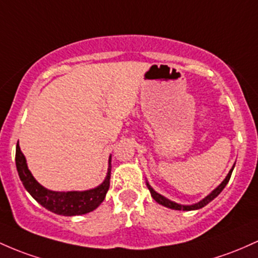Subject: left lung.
Segmentation results:
<instances>
[{
  "label": "left lung",
  "mask_w": 258,
  "mask_h": 258,
  "mask_svg": "<svg viewBox=\"0 0 258 258\" xmlns=\"http://www.w3.org/2000/svg\"><path fill=\"white\" fill-rule=\"evenodd\" d=\"M234 167H235V163H234V166L231 167V169L229 170V173H228L227 176H225L224 180H223L222 183L219 184L215 190H213V191H211V194H208L206 198L202 199L201 201L196 202V204H192V205H180V204H176V202H174V201H170L169 199L164 198L163 195H161V194L155 191V190H153V187L149 184V181L147 180H146V185H147V187H149L150 192H151V196L153 198V200H155L156 202H158L160 205H162V206H164L167 208H172V210H176V211H195V210H200V208L206 206L207 204H210L213 199H216L217 196L222 192V190L224 189L225 185H227L228 181H229Z\"/></svg>",
  "instance_id": "1"
}]
</instances>
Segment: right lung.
<instances>
[{"instance_id":"add662e5","label":"right lung","mask_w":258,"mask_h":258,"mask_svg":"<svg viewBox=\"0 0 258 258\" xmlns=\"http://www.w3.org/2000/svg\"><path fill=\"white\" fill-rule=\"evenodd\" d=\"M16 166L25 190L46 210L59 216H82L96 210L102 204L109 189L112 168L111 156L105 180L94 189L84 191H53L42 186L29 170L27 160L20 151L19 145H17L16 150Z\"/></svg>"}]
</instances>
